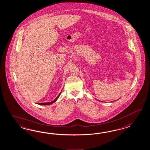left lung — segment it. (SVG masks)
<instances>
[{
    "mask_svg": "<svg viewBox=\"0 0 150 150\" xmlns=\"http://www.w3.org/2000/svg\"><path fill=\"white\" fill-rule=\"evenodd\" d=\"M98 101H99V100H98Z\"/></svg>",
    "mask_w": 150,
    "mask_h": 150,
    "instance_id": "8db88e82",
    "label": "left lung"
}]
</instances>
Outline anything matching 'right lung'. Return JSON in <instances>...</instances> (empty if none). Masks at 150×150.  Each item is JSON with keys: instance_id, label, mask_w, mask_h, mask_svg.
Masks as SVG:
<instances>
[{"instance_id": "right-lung-1", "label": "right lung", "mask_w": 150, "mask_h": 150, "mask_svg": "<svg viewBox=\"0 0 150 150\" xmlns=\"http://www.w3.org/2000/svg\"><path fill=\"white\" fill-rule=\"evenodd\" d=\"M61 92H62V90H61V91L60 92V94H59V95L54 100V101H52V102H49V103H38L37 104H38V105H51V104H52L53 103H55L56 101V100L58 99V98H59V96H60V94H61Z\"/></svg>"}]
</instances>
